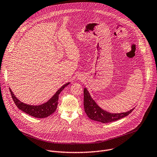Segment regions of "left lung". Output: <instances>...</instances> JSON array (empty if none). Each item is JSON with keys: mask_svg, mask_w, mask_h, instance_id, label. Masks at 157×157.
<instances>
[{"mask_svg": "<svg viewBox=\"0 0 157 157\" xmlns=\"http://www.w3.org/2000/svg\"><path fill=\"white\" fill-rule=\"evenodd\" d=\"M84 108L85 113L91 120L103 123L121 119L128 116L135 109L133 108L130 111L120 113H112L105 111L97 105L86 88H84Z\"/></svg>", "mask_w": 157, "mask_h": 157, "instance_id": "left-lung-1", "label": "left lung"}]
</instances>
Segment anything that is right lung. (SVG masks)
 <instances>
[{"instance_id":"1","label":"right lung","mask_w":157,"mask_h":157,"mask_svg":"<svg viewBox=\"0 0 157 157\" xmlns=\"http://www.w3.org/2000/svg\"><path fill=\"white\" fill-rule=\"evenodd\" d=\"M69 84L70 82L64 84L48 101L39 105H30L24 103L16 97L10 88H9V90L14 103L19 109L33 117L37 118H44L50 116L54 112H55L57 106H58L59 94L64 89V88Z\"/></svg>"}]
</instances>
